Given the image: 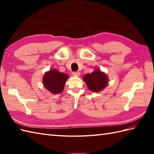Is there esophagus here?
Instances as JSON below:
<instances>
[{"label":"esophagus","mask_w":154,"mask_h":154,"mask_svg":"<svg viewBox=\"0 0 154 154\" xmlns=\"http://www.w3.org/2000/svg\"><path fill=\"white\" fill-rule=\"evenodd\" d=\"M72 75H74V76H80L81 73L80 72H73V73H72Z\"/></svg>","instance_id":"esophagus-1"}]
</instances>
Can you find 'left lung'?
<instances>
[{"mask_svg":"<svg viewBox=\"0 0 154 154\" xmlns=\"http://www.w3.org/2000/svg\"><path fill=\"white\" fill-rule=\"evenodd\" d=\"M83 80L89 89L95 93L103 91L109 83V78L106 74L101 71L100 69H95L91 73L85 75Z\"/></svg>","mask_w":154,"mask_h":154,"instance_id":"1","label":"left lung"}]
</instances>
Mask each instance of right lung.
I'll list each match as a JSON object with an SVG mask.
<instances>
[{
	"label": "right lung",
	"instance_id": "add662e5",
	"mask_svg": "<svg viewBox=\"0 0 154 154\" xmlns=\"http://www.w3.org/2000/svg\"><path fill=\"white\" fill-rule=\"evenodd\" d=\"M68 78L67 74L54 69L45 72L42 81L45 89L53 94H59L63 91Z\"/></svg>",
	"mask_w": 154,
	"mask_h": 154
}]
</instances>
